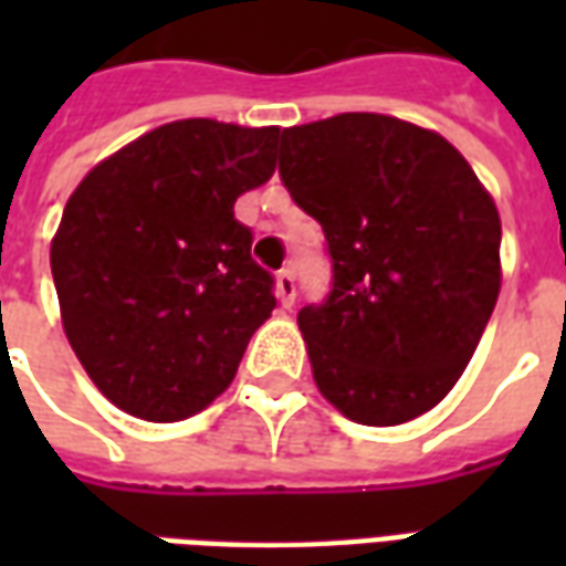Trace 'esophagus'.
I'll list each match as a JSON object with an SVG mask.
<instances>
[{
    "mask_svg": "<svg viewBox=\"0 0 566 566\" xmlns=\"http://www.w3.org/2000/svg\"><path fill=\"white\" fill-rule=\"evenodd\" d=\"M275 294L282 300V306H291L296 300V282H294V270H282L275 275Z\"/></svg>",
    "mask_w": 566,
    "mask_h": 566,
    "instance_id": "esophagus-1",
    "label": "esophagus"
}]
</instances>
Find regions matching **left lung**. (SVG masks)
<instances>
[{"mask_svg": "<svg viewBox=\"0 0 566 566\" xmlns=\"http://www.w3.org/2000/svg\"><path fill=\"white\" fill-rule=\"evenodd\" d=\"M279 175L333 263L327 300L296 315L318 391L357 424L424 416L497 303L494 199L439 133L367 112L282 129Z\"/></svg>", "mask_w": 566, "mask_h": 566, "instance_id": "obj_1", "label": "left lung"}]
</instances>
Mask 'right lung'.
<instances>
[{
	"label": "right lung",
	"instance_id": "1",
	"mask_svg": "<svg viewBox=\"0 0 566 566\" xmlns=\"http://www.w3.org/2000/svg\"><path fill=\"white\" fill-rule=\"evenodd\" d=\"M279 127L175 120L75 187L51 242L63 327L129 416L181 421L227 391L275 308L233 206L275 172Z\"/></svg>",
	"mask_w": 566,
	"mask_h": 566
}]
</instances>
